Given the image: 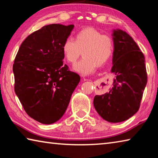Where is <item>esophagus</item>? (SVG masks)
Returning <instances> with one entry per match:
<instances>
[{
    "label": "esophagus",
    "instance_id": "1",
    "mask_svg": "<svg viewBox=\"0 0 158 158\" xmlns=\"http://www.w3.org/2000/svg\"><path fill=\"white\" fill-rule=\"evenodd\" d=\"M84 81H86V80H88V79H84Z\"/></svg>",
    "mask_w": 158,
    "mask_h": 158
}]
</instances>
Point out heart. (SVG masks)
Here are the masks:
<instances>
[{"mask_svg": "<svg viewBox=\"0 0 158 158\" xmlns=\"http://www.w3.org/2000/svg\"><path fill=\"white\" fill-rule=\"evenodd\" d=\"M114 50L113 37L91 27L81 29L76 33L74 40L67 38L62 44L64 57L71 64L76 63L83 52L84 58L74 66L75 70L83 74H89L97 66L105 65Z\"/></svg>", "mask_w": 158, "mask_h": 158, "instance_id": "obj_1", "label": "heart"}]
</instances>
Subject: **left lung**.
Instances as JSON below:
<instances>
[{"label": "left lung", "mask_w": 158, "mask_h": 158, "mask_svg": "<svg viewBox=\"0 0 158 158\" xmlns=\"http://www.w3.org/2000/svg\"><path fill=\"white\" fill-rule=\"evenodd\" d=\"M113 36L114 87L108 93L95 95L93 105L105 121L119 123L138 111L148 77L145 57L132 37L122 30L114 31Z\"/></svg>", "instance_id": "8db88e82"}]
</instances>
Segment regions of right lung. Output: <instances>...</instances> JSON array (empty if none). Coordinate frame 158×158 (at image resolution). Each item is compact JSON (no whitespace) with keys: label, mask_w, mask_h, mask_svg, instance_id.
<instances>
[{"label":"right lung","mask_w":158,"mask_h":158,"mask_svg":"<svg viewBox=\"0 0 158 158\" xmlns=\"http://www.w3.org/2000/svg\"><path fill=\"white\" fill-rule=\"evenodd\" d=\"M74 25L44 26L26 37L13 64L15 91L29 116L43 124L65 113L80 77L63 63L62 44Z\"/></svg>","instance_id":"1"}]
</instances>
